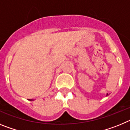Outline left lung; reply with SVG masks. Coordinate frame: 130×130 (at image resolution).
<instances>
[{
  "label": "left lung",
  "mask_w": 130,
  "mask_h": 130,
  "mask_svg": "<svg viewBox=\"0 0 130 130\" xmlns=\"http://www.w3.org/2000/svg\"><path fill=\"white\" fill-rule=\"evenodd\" d=\"M108 96V94H106V96Z\"/></svg>",
  "instance_id": "8db88e82"
}]
</instances>
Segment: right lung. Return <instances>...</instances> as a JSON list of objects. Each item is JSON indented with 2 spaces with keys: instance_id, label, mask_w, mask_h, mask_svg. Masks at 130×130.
<instances>
[{
  "instance_id": "add662e5",
  "label": "right lung",
  "mask_w": 130,
  "mask_h": 130,
  "mask_svg": "<svg viewBox=\"0 0 130 130\" xmlns=\"http://www.w3.org/2000/svg\"><path fill=\"white\" fill-rule=\"evenodd\" d=\"M30 100V101H31V100Z\"/></svg>"
}]
</instances>
